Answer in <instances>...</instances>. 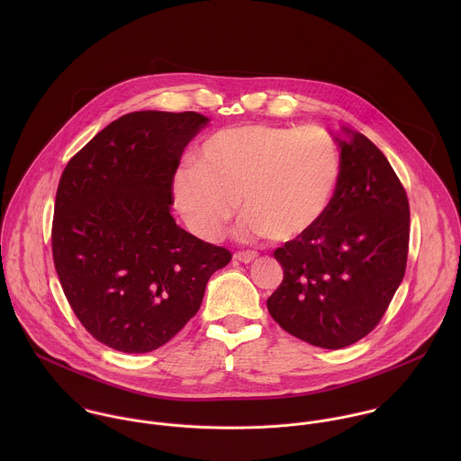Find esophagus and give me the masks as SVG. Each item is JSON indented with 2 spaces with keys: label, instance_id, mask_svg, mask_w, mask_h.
I'll return each mask as SVG.
<instances>
[{
  "label": "esophagus",
  "instance_id": "1",
  "mask_svg": "<svg viewBox=\"0 0 461 461\" xmlns=\"http://www.w3.org/2000/svg\"><path fill=\"white\" fill-rule=\"evenodd\" d=\"M234 258H236L240 263L249 264L258 259V252H252V250H247V252H238Z\"/></svg>",
  "mask_w": 461,
  "mask_h": 461
}]
</instances>
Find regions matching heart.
Wrapping results in <instances>:
<instances>
[{
    "label": "heart",
    "mask_w": 461,
    "mask_h": 461,
    "mask_svg": "<svg viewBox=\"0 0 461 461\" xmlns=\"http://www.w3.org/2000/svg\"><path fill=\"white\" fill-rule=\"evenodd\" d=\"M340 154L316 126L247 124L209 134L198 161H183L172 177L176 207L203 240H216L238 209L241 238L289 241L314 229L335 195Z\"/></svg>",
    "instance_id": "b5f03b06"
}]
</instances>
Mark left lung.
Instances as JSON below:
<instances>
[{
	"instance_id": "left-lung-1",
	"label": "left lung",
	"mask_w": 461,
	"mask_h": 461,
	"mask_svg": "<svg viewBox=\"0 0 461 461\" xmlns=\"http://www.w3.org/2000/svg\"><path fill=\"white\" fill-rule=\"evenodd\" d=\"M342 132L329 211L275 250L284 280L267 298L282 329L327 349L346 348L380 323L404 276L410 240L408 198L391 163L362 132Z\"/></svg>"
}]
</instances>
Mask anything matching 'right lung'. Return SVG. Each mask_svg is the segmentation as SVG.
<instances>
[{"instance_id": "1", "label": "right lung", "mask_w": 461, "mask_h": 461, "mask_svg": "<svg viewBox=\"0 0 461 461\" xmlns=\"http://www.w3.org/2000/svg\"><path fill=\"white\" fill-rule=\"evenodd\" d=\"M207 124L195 112H132L97 132L62 174L55 267L76 318L113 349L147 353L168 342L232 258L170 214L174 172Z\"/></svg>"}]
</instances>
